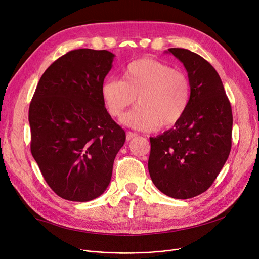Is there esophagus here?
<instances>
[{"mask_svg":"<svg viewBox=\"0 0 259 259\" xmlns=\"http://www.w3.org/2000/svg\"><path fill=\"white\" fill-rule=\"evenodd\" d=\"M137 133H134V132H131V131H128L127 133H126V140L127 141H131L132 139H134L135 137H137Z\"/></svg>","mask_w":259,"mask_h":259,"instance_id":"34e87169","label":"esophagus"}]
</instances>
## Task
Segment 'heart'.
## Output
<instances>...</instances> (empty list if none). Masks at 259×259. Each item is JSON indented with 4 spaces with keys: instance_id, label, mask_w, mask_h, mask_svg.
Listing matches in <instances>:
<instances>
[{
    "instance_id": "1",
    "label": "heart",
    "mask_w": 259,
    "mask_h": 259,
    "mask_svg": "<svg viewBox=\"0 0 259 259\" xmlns=\"http://www.w3.org/2000/svg\"><path fill=\"white\" fill-rule=\"evenodd\" d=\"M103 99L110 115L117 117L134 104L139 106L121 117L124 125L141 131L169 128L184 116L190 101V84L185 73L153 59L131 62L122 80H107Z\"/></svg>"
}]
</instances>
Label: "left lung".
Instances as JSON below:
<instances>
[{
    "instance_id": "left-lung-1",
    "label": "left lung",
    "mask_w": 259,
    "mask_h": 259,
    "mask_svg": "<svg viewBox=\"0 0 259 259\" xmlns=\"http://www.w3.org/2000/svg\"><path fill=\"white\" fill-rule=\"evenodd\" d=\"M188 72L190 101L174 128L150 138L148 169L160 192L178 199L197 196L211 187L232 146V109L213 66L184 48L168 51Z\"/></svg>"
}]
</instances>
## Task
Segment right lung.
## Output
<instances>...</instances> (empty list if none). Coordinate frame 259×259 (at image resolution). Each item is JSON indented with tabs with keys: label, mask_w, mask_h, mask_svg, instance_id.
Returning <instances> with one entry per match:
<instances>
[{
	"label": "right lung",
	"mask_w": 259,
	"mask_h": 259,
	"mask_svg": "<svg viewBox=\"0 0 259 259\" xmlns=\"http://www.w3.org/2000/svg\"><path fill=\"white\" fill-rule=\"evenodd\" d=\"M114 54L88 48L67 52L39 78L29 106L30 149L48 186L60 197L89 201L111 181L126 133L102 94Z\"/></svg>",
	"instance_id": "1"
}]
</instances>
